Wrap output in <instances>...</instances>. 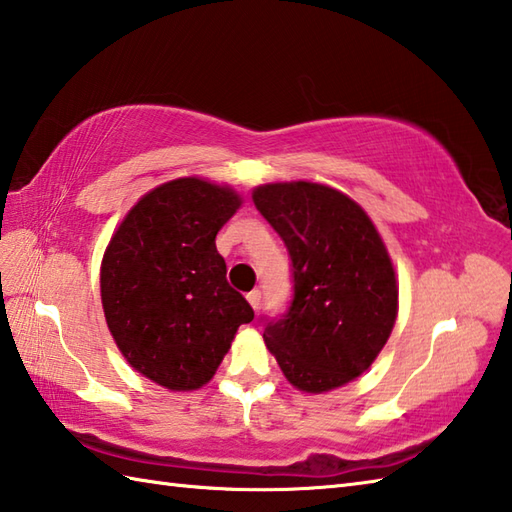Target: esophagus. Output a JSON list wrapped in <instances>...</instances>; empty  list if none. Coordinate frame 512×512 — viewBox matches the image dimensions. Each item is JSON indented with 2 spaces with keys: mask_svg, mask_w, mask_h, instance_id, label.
I'll return each instance as SVG.
<instances>
[{
  "mask_svg": "<svg viewBox=\"0 0 512 512\" xmlns=\"http://www.w3.org/2000/svg\"><path fill=\"white\" fill-rule=\"evenodd\" d=\"M246 299H248L250 306H253V310H259V306H262V292H259V290H250Z\"/></svg>",
  "mask_w": 512,
  "mask_h": 512,
  "instance_id": "esophagus-1",
  "label": "esophagus"
}]
</instances>
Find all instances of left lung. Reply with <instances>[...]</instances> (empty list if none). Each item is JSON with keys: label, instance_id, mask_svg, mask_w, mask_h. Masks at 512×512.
Returning a JSON list of instances; mask_svg holds the SVG:
<instances>
[{"label": "left lung", "instance_id": "1", "mask_svg": "<svg viewBox=\"0 0 512 512\" xmlns=\"http://www.w3.org/2000/svg\"><path fill=\"white\" fill-rule=\"evenodd\" d=\"M253 202L284 239L295 290L284 317L264 319L266 347L297 389L343 387L376 361L396 323L383 239L361 206L325 184H262Z\"/></svg>", "mask_w": 512, "mask_h": 512}]
</instances>
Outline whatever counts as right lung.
I'll list each match as a JSON object with an SVG mask.
<instances>
[{"label": "right lung", "mask_w": 512, "mask_h": 512, "mask_svg": "<svg viewBox=\"0 0 512 512\" xmlns=\"http://www.w3.org/2000/svg\"><path fill=\"white\" fill-rule=\"evenodd\" d=\"M239 206L231 187L169 180L134 204L103 255L107 328L138 374L171 391L209 383L239 325L255 317L215 248Z\"/></svg>", "instance_id": "obj_1"}]
</instances>
